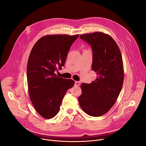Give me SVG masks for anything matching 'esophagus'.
Here are the masks:
<instances>
[{
    "label": "esophagus",
    "mask_w": 146,
    "mask_h": 146,
    "mask_svg": "<svg viewBox=\"0 0 146 146\" xmlns=\"http://www.w3.org/2000/svg\"><path fill=\"white\" fill-rule=\"evenodd\" d=\"M74 85L76 86H79L80 85V82H78V81H75V82H74Z\"/></svg>",
    "instance_id": "1"
}]
</instances>
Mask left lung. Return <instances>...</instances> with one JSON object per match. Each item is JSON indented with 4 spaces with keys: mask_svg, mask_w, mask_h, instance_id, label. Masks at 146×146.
Listing matches in <instances>:
<instances>
[{
    "mask_svg": "<svg viewBox=\"0 0 146 146\" xmlns=\"http://www.w3.org/2000/svg\"><path fill=\"white\" fill-rule=\"evenodd\" d=\"M93 51L92 70L97 77L91 83H82L79 97L81 108L92 117H100L116 102L123 85L124 72L120 50L109 35L95 32L80 35Z\"/></svg>",
    "mask_w": 146,
    "mask_h": 146,
    "instance_id": "8db88e82",
    "label": "left lung"
}]
</instances>
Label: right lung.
Masks as SVG:
<instances>
[{
    "label": "right lung",
    "mask_w": 146,
    "mask_h": 146,
    "mask_svg": "<svg viewBox=\"0 0 146 146\" xmlns=\"http://www.w3.org/2000/svg\"><path fill=\"white\" fill-rule=\"evenodd\" d=\"M79 34L48 35L34 44L27 64L28 93L34 108L45 119L54 117L74 81L58 77L57 67L64 66L68 50Z\"/></svg>",
    "instance_id": "obj_1"
}]
</instances>
